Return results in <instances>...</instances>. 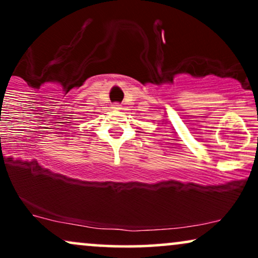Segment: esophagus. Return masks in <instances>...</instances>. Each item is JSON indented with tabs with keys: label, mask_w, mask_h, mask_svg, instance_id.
<instances>
[{
	"label": "esophagus",
	"mask_w": 258,
	"mask_h": 258,
	"mask_svg": "<svg viewBox=\"0 0 258 258\" xmlns=\"http://www.w3.org/2000/svg\"><path fill=\"white\" fill-rule=\"evenodd\" d=\"M112 108H114V109H117V110H119V109H121V105L119 104V103H115V104L112 105Z\"/></svg>",
	"instance_id": "esophagus-1"
}]
</instances>
